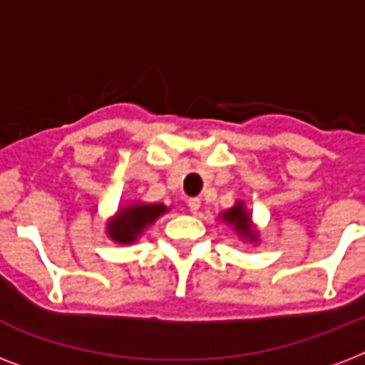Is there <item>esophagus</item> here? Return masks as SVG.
Listing matches in <instances>:
<instances>
[{
	"instance_id": "obj_1",
	"label": "esophagus",
	"mask_w": 365,
	"mask_h": 365,
	"mask_svg": "<svg viewBox=\"0 0 365 365\" xmlns=\"http://www.w3.org/2000/svg\"><path fill=\"white\" fill-rule=\"evenodd\" d=\"M187 206H189V210L193 212H199L200 208V199H197V197H193V199H187Z\"/></svg>"
}]
</instances>
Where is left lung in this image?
<instances>
[{"label":"left lung","instance_id":"left-lung-1","mask_svg":"<svg viewBox=\"0 0 365 365\" xmlns=\"http://www.w3.org/2000/svg\"><path fill=\"white\" fill-rule=\"evenodd\" d=\"M225 223H229V225H233V229L237 231V233L242 237V239L250 240V242H255L257 240V233L254 231V225H252V217H250L248 210H246V206H244V202H237V205L233 206V208H229V210H225L220 216Z\"/></svg>","mask_w":365,"mask_h":365}]
</instances>
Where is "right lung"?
I'll list each match as a JSON object with an SVG mask.
<instances>
[{
	"instance_id": "right-lung-1",
	"label": "right lung",
	"mask_w": 365,
	"mask_h": 365,
	"mask_svg": "<svg viewBox=\"0 0 365 365\" xmlns=\"http://www.w3.org/2000/svg\"><path fill=\"white\" fill-rule=\"evenodd\" d=\"M166 212L168 208L160 202L153 205L136 202V205L123 206L117 210L115 217L108 222V237L119 244L136 242L138 237Z\"/></svg>"
}]
</instances>
